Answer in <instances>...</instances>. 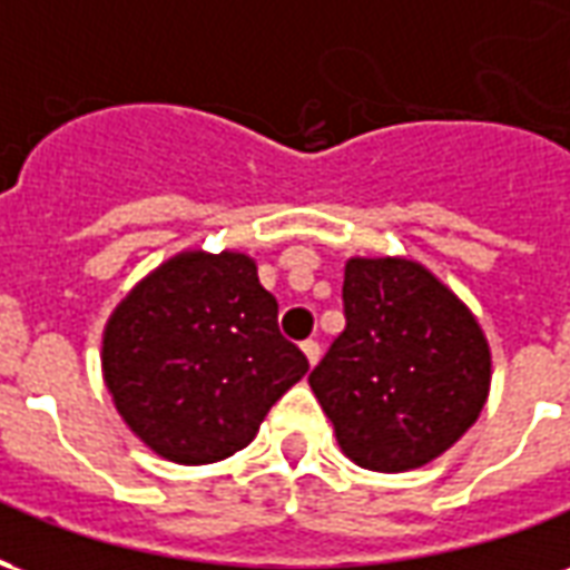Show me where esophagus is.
<instances>
[{
	"label": "esophagus",
	"mask_w": 570,
	"mask_h": 570,
	"mask_svg": "<svg viewBox=\"0 0 570 570\" xmlns=\"http://www.w3.org/2000/svg\"><path fill=\"white\" fill-rule=\"evenodd\" d=\"M302 351H305V357H308L311 366H314V363L321 360V345H317L314 338H308V342H302Z\"/></svg>",
	"instance_id": "obj_1"
}]
</instances>
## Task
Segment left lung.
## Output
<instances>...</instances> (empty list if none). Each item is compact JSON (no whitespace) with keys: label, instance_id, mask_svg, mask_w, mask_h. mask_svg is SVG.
<instances>
[{"label":"left lung","instance_id":"8db88e82","mask_svg":"<svg viewBox=\"0 0 570 570\" xmlns=\"http://www.w3.org/2000/svg\"><path fill=\"white\" fill-rule=\"evenodd\" d=\"M345 330L308 384L354 464L415 470L479 419L489 342L461 298L412 259H347Z\"/></svg>","mask_w":570,"mask_h":570}]
</instances>
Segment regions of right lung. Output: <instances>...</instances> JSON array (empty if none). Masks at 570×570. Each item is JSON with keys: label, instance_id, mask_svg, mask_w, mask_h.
Returning a JSON list of instances; mask_svg holds the SVG:
<instances>
[{"label": "right lung", "instance_id": "add662e5", "mask_svg": "<svg viewBox=\"0 0 570 570\" xmlns=\"http://www.w3.org/2000/svg\"><path fill=\"white\" fill-rule=\"evenodd\" d=\"M305 372L244 253L174 256L106 323L104 379L118 415L176 464L240 452Z\"/></svg>", "mask_w": 570, "mask_h": 570}]
</instances>
